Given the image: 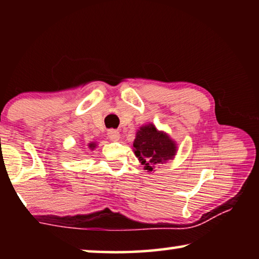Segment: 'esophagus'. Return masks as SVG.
<instances>
[{"mask_svg":"<svg viewBox=\"0 0 259 259\" xmlns=\"http://www.w3.org/2000/svg\"><path fill=\"white\" fill-rule=\"evenodd\" d=\"M120 133L117 130H114V129H112V130H108V133H107V137H108V139L109 140H112V142H117V140L120 139Z\"/></svg>","mask_w":259,"mask_h":259,"instance_id":"1","label":"esophagus"}]
</instances>
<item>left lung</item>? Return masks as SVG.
<instances>
[{
  "label": "left lung",
  "mask_w": 259,
  "mask_h": 259,
  "mask_svg": "<svg viewBox=\"0 0 259 259\" xmlns=\"http://www.w3.org/2000/svg\"><path fill=\"white\" fill-rule=\"evenodd\" d=\"M134 152L144 165V170L152 172L156 165L174 159L177 153V144L164 131L148 123L140 126L136 133Z\"/></svg>",
  "instance_id": "obj_1"
}]
</instances>
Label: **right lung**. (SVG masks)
I'll return each mask as SVG.
<instances>
[{"mask_svg":"<svg viewBox=\"0 0 259 259\" xmlns=\"http://www.w3.org/2000/svg\"><path fill=\"white\" fill-rule=\"evenodd\" d=\"M88 146H89L90 150H94V148L97 145H96V143H89V144H88Z\"/></svg>","mask_w":259,"mask_h":259,"instance_id":"add662e5","label":"right lung"}]
</instances>
